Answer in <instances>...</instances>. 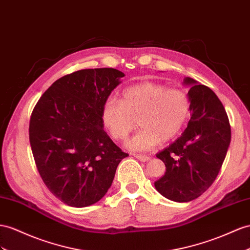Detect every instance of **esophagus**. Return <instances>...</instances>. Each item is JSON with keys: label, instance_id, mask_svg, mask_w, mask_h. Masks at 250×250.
I'll return each mask as SVG.
<instances>
[{"label": "esophagus", "instance_id": "esophagus-1", "mask_svg": "<svg viewBox=\"0 0 250 250\" xmlns=\"http://www.w3.org/2000/svg\"><path fill=\"white\" fill-rule=\"evenodd\" d=\"M134 156H135L137 159H139L140 162H149L151 159L148 155H143V154H135Z\"/></svg>", "mask_w": 250, "mask_h": 250}]
</instances>
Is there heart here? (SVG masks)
Wrapping results in <instances>:
<instances>
[{
  "label": "heart",
  "mask_w": 250,
  "mask_h": 250,
  "mask_svg": "<svg viewBox=\"0 0 250 250\" xmlns=\"http://www.w3.org/2000/svg\"><path fill=\"white\" fill-rule=\"evenodd\" d=\"M191 101L181 87H168L155 82H144L125 88L120 101L108 99L102 105L100 119L110 136L124 142L137 126L143 127L127 142L135 152L149 151L175 138L189 118Z\"/></svg>",
  "instance_id": "obj_1"
}]
</instances>
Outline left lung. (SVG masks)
I'll return each instance as SVG.
<instances>
[{"mask_svg":"<svg viewBox=\"0 0 250 250\" xmlns=\"http://www.w3.org/2000/svg\"><path fill=\"white\" fill-rule=\"evenodd\" d=\"M184 83L191 85V118L182 136L156 154L166 173L154 183L159 193L180 203L195 200L212 185L231 140L228 116L215 93L189 77Z\"/></svg>","mask_w":250,"mask_h":250,"instance_id":"left-lung-1","label":"left lung"}]
</instances>
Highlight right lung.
Returning <instances> with one entry per match:
<instances>
[{
    "mask_svg": "<svg viewBox=\"0 0 250 250\" xmlns=\"http://www.w3.org/2000/svg\"><path fill=\"white\" fill-rule=\"evenodd\" d=\"M124 76L110 67L63 76L31 113L29 142L37 169L48 190L68 206L100 201L129 155L108 137L100 119L102 105Z\"/></svg>",
    "mask_w": 250,
    "mask_h": 250,
    "instance_id": "obj_1",
    "label": "right lung"
}]
</instances>
